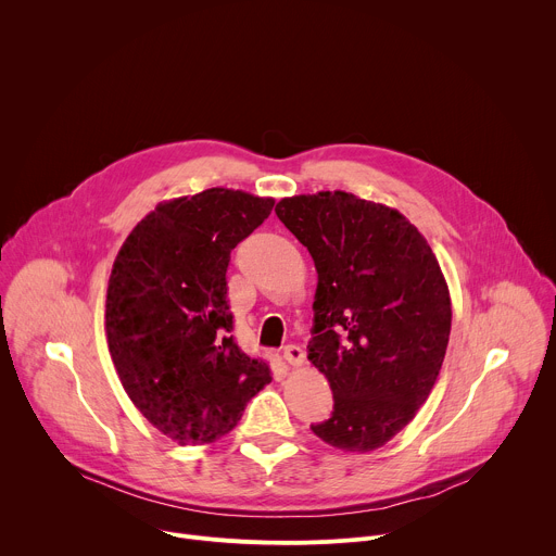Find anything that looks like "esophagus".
I'll list each match as a JSON object with an SVG mask.
<instances>
[{
  "label": "esophagus",
  "mask_w": 556,
  "mask_h": 556,
  "mask_svg": "<svg viewBox=\"0 0 556 556\" xmlns=\"http://www.w3.org/2000/svg\"><path fill=\"white\" fill-rule=\"evenodd\" d=\"M283 358H286V363H290V365H303L305 352H303L299 345H286V348H283Z\"/></svg>",
  "instance_id": "1"
}]
</instances>
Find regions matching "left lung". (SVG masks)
I'll list each match as a JSON object with an SVG mask.
<instances>
[{
	"instance_id": "8db88e82",
	"label": "left lung",
	"mask_w": 556,
	"mask_h": 556,
	"mask_svg": "<svg viewBox=\"0 0 556 556\" xmlns=\"http://www.w3.org/2000/svg\"><path fill=\"white\" fill-rule=\"evenodd\" d=\"M275 213L319 275L307 361L328 378L334 412L309 429L341 451L380 448L414 420L446 354L440 264L403 213L345 191L283 198Z\"/></svg>"
}]
</instances>
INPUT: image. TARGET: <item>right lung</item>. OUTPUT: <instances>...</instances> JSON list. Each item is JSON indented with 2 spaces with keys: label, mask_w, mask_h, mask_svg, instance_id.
<instances>
[{
  "label": "right lung",
  "mask_w": 556,
  "mask_h": 556,
  "mask_svg": "<svg viewBox=\"0 0 556 556\" xmlns=\"http://www.w3.org/2000/svg\"><path fill=\"white\" fill-rule=\"evenodd\" d=\"M273 198L206 189L157 204L121 247L105 303L108 345L136 409L178 444H211L270 382L230 337V251Z\"/></svg>",
  "instance_id": "obj_1"
}]
</instances>
